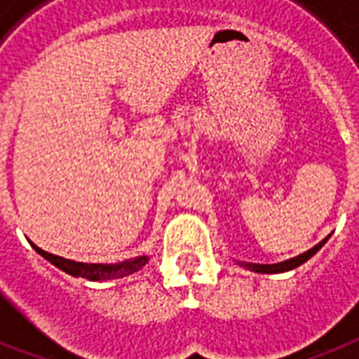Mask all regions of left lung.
Instances as JSON below:
<instances>
[{
  "mask_svg": "<svg viewBox=\"0 0 359 359\" xmlns=\"http://www.w3.org/2000/svg\"><path fill=\"white\" fill-rule=\"evenodd\" d=\"M330 238V236H327ZM327 238H324V240L318 243V245H315L313 249H309L307 252H304V255H299V257L296 258H290V260H285V262H279V264H245V268L252 269V271H257V273H283V271H288V269H294L298 268V266H302L304 262H307L313 255H316V251L318 249H322V245L326 243Z\"/></svg>",
  "mask_w": 359,
  "mask_h": 359,
  "instance_id": "8db88e82",
  "label": "left lung"
}]
</instances>
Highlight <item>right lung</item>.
Instances as JSON below:
<instances>
[{
	"label": "right lung",
	"instance_id": "add662e5",
	"mask_svg": "<svg viewBox=\"0 0 359 359\" xmlns=\"http://www.w3.org/2000/svg\"><path fill=\"white\" fill-rule=\"evenodd\" d=\"M32 247L35 251L44 257L48 262H52L55 268H60L61 271L73 275V277H82V279L90 280H112V279H121V277H127V275L135 273L138 269L148 262V257H138L135 260H127V262L121 264H84V262H74V260H69V258L55 257L52 252H46L43 249H39L37 245Z\"/></svg>",
	"mask_w": 359,
	"mask_h": 359
}]
</instances>
